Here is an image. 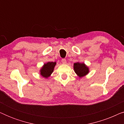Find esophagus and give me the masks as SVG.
<instances>
[{"instance_id": "34e87169", "label": "esophagus", "mask_w": 124, "mask_h": 124, "mask_svg": "<svg viewBox=\"0 0 124 124\" xmlns=\"http://www.w3.org/2000/svg\"><path fill=\"white\" fill-rule=\"evenodd\" d=\"M62 62L63 64H67V60H66V59H62Z\"/></svg>"}]
</instances>
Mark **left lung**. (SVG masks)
<instances>
[{"mask_svg": "<svg viewBox=\"0 0 124 124\" xmlns=\"http://www.w3.org/2000/svg\"><path fill=\"white\" fill-rule=\"evenodd\" d=\"M73 69L76 74L79 78L86 76L90 72L89 68L84 62H75L73 64Z\"/></svg>", "mask_w": 124, "mask_h": 124, "instance_id": "left-lung-1", "label": "left lung"}]
</instances>
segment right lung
Listing matches in <instances>:
<instances>
[{"label":"right lung","mask_w":124,"mask_h":124,"mask_svg":"<svg viewBox=\"0 0 124 124\" xmlns=\"http://www.w3.org/2000/svg\"><path fill=\"white\" fill-rule=\"evenodd\" d=\"M56 65V62H48L44 64L39 70L40 76L45 78H48L53 73Z\"/></svg>","instance_id":"right-lung-1"}]
</instances>
